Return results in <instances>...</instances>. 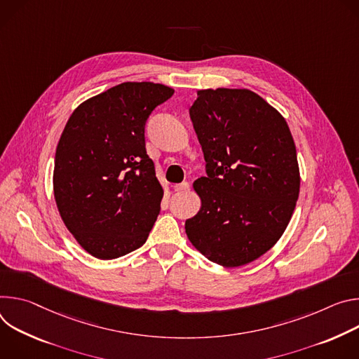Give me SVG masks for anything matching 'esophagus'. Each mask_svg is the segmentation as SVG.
Here are the masks:
<instances>
[{"label":"esophagus","instance_id":"obj_1","mask_svg":"<svg viewBox=\"0 0 359 359\" xmlns=\"http://www.w3.org/2000/svg\"><path fill=\"white\" fill-rule=\"evenodd\" d=\"M189 188V184L187 182V181H184V182H181V184H177V185H174V189L177 191V192H184V191H187Z\"/></svg>","mask_w":359,"mask_h":359}]
</instances>
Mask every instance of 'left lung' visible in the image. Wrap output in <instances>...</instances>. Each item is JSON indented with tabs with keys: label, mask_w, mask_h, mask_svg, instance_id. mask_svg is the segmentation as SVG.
Returning a JSON list of instances; mask_svg holds the SVG:
<instances>
[{
	"label": "left lung",
	"mask_w": 359,
	"mask_h": 359,
	"mask_svg": "<svg viewBox=\"0 0 359 359\" xmlns=\"http://www.w3.org/2000/svg\"><path fill=\"white\" fill-rule=\"evenodd\" d=\"M207 177L201 210L185 221L192 245L222 266L245 265L284 233L299 194L297 149L284 116L250 90H201L189 108Z\"/></svg>",
	"instance_id": "obj_1"
}]
</instances>
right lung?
Returning a JSON list of instances; mask_svg holds the SVG:
<instances>
[{
    "label": "right lung",
    "instance_id": "right-lung-1",
    "mask_svg": "<svg viewBox=\"0 0 359 359\" xmlns=\"http://www.w3.org/2000/svg\"><path fill=\"white\" fill-rule=\"evenodd\" d=\"M172 94L163 84L123 83L79 105L62 131L55 203L78 244L95 258L135 251L156 221L164 191L145 149V124Z\"/></svg>",
    "mask_w": 359,
    "mask_h": 359
}]
</instances>
